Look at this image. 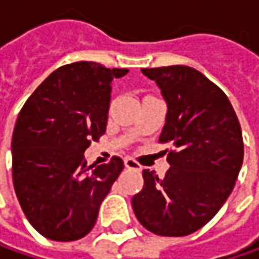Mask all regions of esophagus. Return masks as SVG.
Returning <instances> with one entry per match:
<instances>
[{
	"label": "esophagus",
	"instance_id": "1",
	"mask_svg": "<svg viewBox=\"0 0 259 259\" xmlns=\"http://www.w3.org/2000/svg\"><path fill=\"white\" fill-rule=\"evenodd\" d=\"M124 166L126 168H130V169H138V171H141L142 166L139 165V162H136L133 158H126L124 159Z\"/></svg>",
	"mask_w": 259,
	"mask_h": 259
}]
</instances>
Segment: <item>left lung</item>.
Here are the masks:
<instances>
[{"mask_svg":"<svg viewBox=\"0 0 259 259\" xmlns=\"http://www.w3.org/2000/svg\"><path fill=\"white\" fill-rule=\"evenodd\" d=\"M168 104L159 143L169 169L143 171L132 207L143 228L159 236H186L203 228L231 196L243 161L241 124L226 94L184 65L142 69Z\"/></svg>","mask_w":259,"mask_h":259,"instance_id":"obj_1","label":"left lung"}]
</instances>
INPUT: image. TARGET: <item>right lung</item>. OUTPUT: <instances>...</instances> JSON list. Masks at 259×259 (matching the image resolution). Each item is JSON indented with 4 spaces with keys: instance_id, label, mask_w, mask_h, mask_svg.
<instances>
[{
    "instance_id": "add662e5",
    "label": "right lung",
    "mask_w": 259,
    "mask_h": 259,
    "mask_svg": "<svg viewBox=\"0 0 259 259\" xmlns=\"http://www.w3.org/2000/svg\"><path fill=\"white\" fill-rule=\"evenodd\" d=\"M126 73L87 61L63 65L18 113L13 184L27 220L48 239L69 242L88 235L124 168L118 156L88 166L84 152L106 133L111 81Z\"/></svg>"
}]
</instances>
